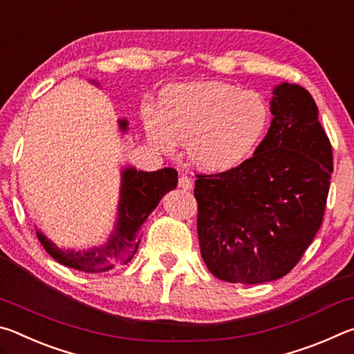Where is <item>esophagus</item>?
Returning a JSON list of instances; mask_svg holds the SVG:
<instances>
[{
	"label": "esophagus",
	"mask_w": 354,
	"mask_h": 354,
	"mask_svg": "<svg viewBox=\"0 0 354 354\" xmlns=\"http://www.w3.org/2000/svg\"><path fill=\"white\" fill-rule=\"evenodd\" d=\"M178 185L184 190H190L192 187H194V183H192V179L189 176L183 175V176H179V179H178Z\"/></svg>",
	"instance_id": "34e87169"
}]
</instances>
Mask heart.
Listing matches in <instances>:
<instances>
[{"label":"heart","instance_id":"1","mask_svg":"<svg viewBox=\"0 0 354 354\" xmlns=\"http://www.w3.org/2000/svg\"><path fill=\"white\" fill-rule=\"evenodd\" d=\"M147 137L160 151L185 143L190 164L221 173L243 164L259 147L270 123L267 101L226 82L171 86L160 93V109L142 111Z\"/></svg>","mask_w":354,"mask_h":354}]
</instances>
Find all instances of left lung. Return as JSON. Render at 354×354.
I'll use <instances>...</instances> for the list:
<instances>
[{
	"mask_svg": "<svg viewBox=\"0 0 354 354\" xmlns=\"http://www.w3.org/2000/svg\"><path fill=\"white\" fill-rule=\"evenodd\" d=\"M272 123L254 154L236 169L196 175L203 261L227 283L261 284L289 273L320 230L333 149L306 88L281 82Z\"/></svg>",
	"mask_w": 354,
	"mask_h": 354,
	"instance_id": "8db88e82",
	"label": "left lung"
}]
</instances>
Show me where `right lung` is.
Segmentation results:
<instances>
[{"mask_svg": "<svg viewBox=\"0 0 354 354\" xmlns=\"http://www.w3.org/2000/svg\"><path fill=\"white\" fill-rule=\"evenodd\" d=\"M100 87L98 81H91ZM122 133L128 131V120L118 118ZM178 184V171L175 169H162L158 171H142L134 167L122 169V185L117 206V220L107 242L87 250L61 248L50 241L44 232L37 230V237L46 253L59 263L70 268L101 273L112 270L118 263H127L136 254L140 243V230L148 215L158 207L162 196Z\"/></svg>", "mask_w": 354, "mask_h": 354, "instance_id": "obj_1", "label": "right lung"}]
</instances>
